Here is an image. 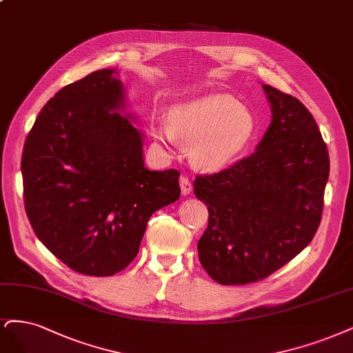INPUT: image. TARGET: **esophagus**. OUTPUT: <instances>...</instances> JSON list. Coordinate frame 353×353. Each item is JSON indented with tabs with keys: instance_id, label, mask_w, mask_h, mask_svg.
Listing matches in <instances>:
<instances>
[{
	"instance_id": "1",
	"label": "esophagus",
	"mask_w": 353,
	"mask_h": 353,
	"mask_svg": "<svg viewBox=\"0 0 353 353\" xmlns=\"http://www.w3.org/2000/svg\"><path fill=\"white\" fill-rule=\"evenodd\" d=\"M179 187H181L182 196H188V194L192 191V184H191V181L187 176H181L179 178Z\"/></svg>"
}]
</instances>
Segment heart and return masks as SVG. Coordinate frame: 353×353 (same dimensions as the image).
I'll use <instances>...</instances> for the list:
<instances>
[{"label":"heart","mask_w":353,"mask_h":353,"mask_svg":"<svg viewBox=\"0 0 353 353\" xmlns=\"http://www.w3.org/2000/svg\"><path fill=\"white\" fill-rule=\"evenodd\" d=\"M248 109L225 93H208L171 108L169 119L156 117L153 134L166 144H190L192 163L217 169L232 162L254 134Z\"/></svg>","instance_id":"heart-1"}]
</instances>
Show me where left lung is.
<instances>
[{"mask_svg":"<svg viewBox=\"0 0 353 353\" xmlns=\"http://www.w3.org/2000/svg\"><path fill=\"white\" fill-rule=\"evenodd\" d=\"M263 89L272 123L255 152L194 181V194L209 210L199 259L221 285L270 276L310 244L321 221L330 172L321 132L294 96L269 84Z\"/></svg>","mask_w":353,"mask_h":353,"instance_id":"8db88e82","label":"left lung"}]
</instances>
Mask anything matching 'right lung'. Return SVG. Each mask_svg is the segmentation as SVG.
Wrapping results in <instances>:
<instances>
[{
    "mask_svg": "<svg viewBox=\"0 0 353 353\" xmlns=\"http://www.w3.org/2000/svg\"><path fill=\"white\" fill-rule=\"evenodd\" d=\"M115 70L61 89L23 148L24 205L36 236L70 269L112 276L136 259L150 216L179 199V172L149 171Z\"/></svg>",
    "mask_w": 353,
    "mask_h": 353,
    "instance_id": "right-lung-1",
    "label": "right lung"
}]
</instances>
